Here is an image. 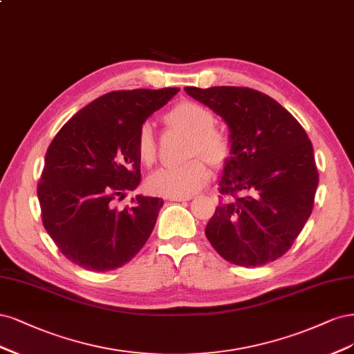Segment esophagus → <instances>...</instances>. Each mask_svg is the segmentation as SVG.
Instances as JSON below:
<instances>
[{
    "instance_id": "34e87169",
    "label": "esophagus",
    "mask_w": 354,
    "mask_h": 354,
    "mask_svg": "<svg viewBox=\"0 0 354 354\" xmlns=\"http://www.w3.org/2000/svg\"><path fill=\"white\" fill-rule=\"evenodd\" d=\"M167 198L170 201H188V200H191V196H170Z\"/></svg>"
}]
</instances>
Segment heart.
Listing matches in <instances>:
<instances>
[{"instance_id": "heart-1", "label": "heart", "mask_w": 354, "mask_h": 354, "mask_svg": "<svg viewBox=\"0 0 354 354\" xmlns=\"http://www.w3.org/2000/svg\"><path fill=\"white\" fill-rule=\"evenodd\" d=\"M165 120L189 133L187 156H203L212 165L222 166L232 156V142L226 132L214 128L216 118L204 106L194 101H180L170 109ZM136 153L144 165L154 163L157 157V142L150 123H142L135 138ZM210 174L203 158L167 166L156 170L148 178V188L160 196H189L206 184Z\"/></svg>"}]
</instances>
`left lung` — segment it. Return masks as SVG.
Wrapping results in <instances>:
<instances>
[{
	"mask_svg": "<svg viewBox=\"0 0 354 354\" xmlns=\"http://www.w3.org/2000/svg\"><path fill=\"white\" fill-rule=\"evenodd\" d=\"M230 128L232 156L206 236L225 260L256 268L282 257L312 214L319 184L313 147L278 101L244 86H185Z\"/></svg>",
	"mask_w": 354,
	"mask_h": 354,
	"instance_id": "obj_1",
	"label": "left lung"
}]
</instances>
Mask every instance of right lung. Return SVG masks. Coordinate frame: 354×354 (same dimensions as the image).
I'll list each match as a JSON object with an SVG mask.
<instances>
[{"mask_svg":"<svg viewBox=\"0 0 354 354\" xmlns=\"http://www.w3.org/2000/svg\"><path fill=\"white\" fill-rule=\"evenodd\" d=\"M178 93L111 91L79 110L54 136L37 192L45 231L72 263L115 270L150 238L163 200L136 196L123 209L115 201L141 180L136 132Z\"/></svg>","mask_w":354,"mask_h":354,"instance_id":"add662e5","label":"right lung"}]
</instances>
